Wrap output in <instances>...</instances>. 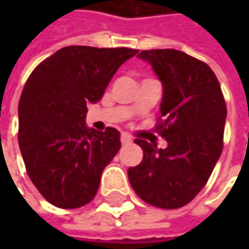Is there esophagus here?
Segmentation results:
<instances>
[{
    "mask_svg": "<svg viewBox=\"0 0 249 249\" xmlns=\"http://www.w3.org/2000/svg\"><path fill=\"white\" fill-rule=\"evenodd\" d=\"M132 141V138H131V135H128V134H121V142L123 144H129Z\"/></svg>",
    "mask_w": 249,
    "mask_h": 249,
    "instance_id": "34e87169",
    "label": "esophagus"
}]
</instances>
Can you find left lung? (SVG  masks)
<instances>
[{
  "label": "left lung",
  "mask_w": 249,
  "mask_h": 249,
  "mask_svg": "<svg viewBox=\"0 0 249 249\" xmlns=\"http://www.w3.org/2000/svg\"><path fill=\"white\" fill-rule=\"evenodd\" d=\"M138 57L151 65L163 85L157 129L167 147L137 138L144 157L128 169V178L144 202L177 209L203 189L221 157L226 104L206 63L174 49L142 50Z\"/></svg>",
  "instance_id": "obj_1"
}]
</instances>
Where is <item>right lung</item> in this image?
<instances>
[{"label": "right lung", "instance_id": "obj_1", "mask_svg": "<svg viewBox=\"0 0 249 249\" xmlns=\"http://www.w3.org/2000/svg\"><path fill=\"white\" fill-rule=\"evenodd\" d=\"M134 49L68 46L43 60L25 82L18 104V145L41 196L62 209L89 203L101 174L121 147L120 131L86 126L96 104Z\"/></svg>", "mask_w": 249, "mask_h": 249}]
</instances>
